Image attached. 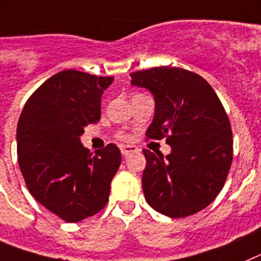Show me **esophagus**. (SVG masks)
Instances as JSON below:
<instances>
[{"instance_id": "1", "label": "esophagus", "mask_w": 261, "mask_h": 261, "mask_svg": "<svg viewBox=\"0 0 261 261\" xmlns=\"http://www.w3.org/2000/svg\"><path fill=\"white\" fill-rule=\"evenodd\" d=\"M138 151H139V148L135 146H122L121 147V152L123 156H128V155H131V153L138 152Z\"/></svg>"}]
</instances>
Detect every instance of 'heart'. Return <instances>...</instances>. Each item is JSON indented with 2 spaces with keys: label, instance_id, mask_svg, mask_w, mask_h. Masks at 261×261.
<instances>
[{
  "label": "heart",
  "instance_id": "1",
  "mask_svg": "<svg viewBox=\"0 0 261 261\" xmlns=\"http://www.w3.org/2000/svg\"><path fill=\"white\" fill-rule=\"evenodd\" d=\"M119 138H121V139H126V135H123V134H119Z\"/></svg>",
  "mask_w": 261,
  "mask_h": 261
}]
</instances>
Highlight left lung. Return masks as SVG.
Instances as JSON below:
<instances>
[{"label":"left lung","mask_w":261,"mask_h":261,"mask_svg":"<svg viewBox=\"0 0 261 261\" xmlns=\"http://www.w3.org/2000/svg\"><path fill=\"white\" fill-rule=\"evenodd\" d=\"M131 84L148 89L155 117L147 139H163L164 158L143 149L144 197L156 212L184 218L201 212L222 190L232 163V131L226 110L210 84L177 67H155L130 74Z\"/></svg>","instance_id":"1"}]
</instances>
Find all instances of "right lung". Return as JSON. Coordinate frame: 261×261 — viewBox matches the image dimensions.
Returning a JSON list of instances; mask_svg holds the SVG:
<instances>
[{"label":"right lung","mask_w":261,"mask_h":261,"mask_svg":"<svg viewBox=\"0 0 261 261\" xmlns=\"http://www.w3.org/2000/svg\"><path fill=\"white\" fill-rule=\"evenodd\" d=\"M114 77L67 69L27 99L17 126L18 164L34 198L65 222L103 209L121 151L110 143L96 155L81 144L84 127L101 118V97Z\"/></svg>","instance_id":"add662e5"}]
</instances>
